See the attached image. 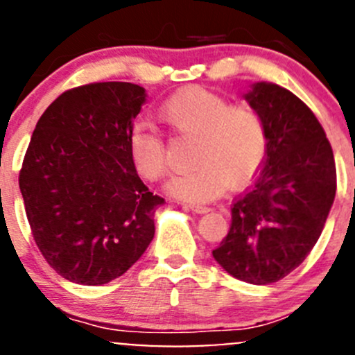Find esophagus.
<instances>
[{
    "label": "esophagus",
    "mask_w": 355,
    "mask_h": 355,
    "mask_svg": "<svg viewBox=\"0 0 355 355\" xmlns=\"http://www.w3.org/2000/svg\"><path fill=\"white\" fill-rule=\"evenodd\" d=\"M187 207L190 209V211L196 212V214H206V212L211 211V207H207V206H199V204H189Z\"/></svg>",
    "instance_id": "obj_1"
}]
</instances>
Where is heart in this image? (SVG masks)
<instances>
[{"instance_id":"heart-1","label":"heart","mask_w":355,"mask_h":355,"mask_svg":"<svg viewBox=\"0 0 355 355\" xmlns=\"http://www.w3.org/2000/svg\"><path fill=\"white\" fill-rule=\"evenodd\" d=\"M159 119L175 132L196 137V170L175 175L166 184L171 197L192 204L211 202L225 190L245 184L263 163L267 130L262 115L250 105H230L204 88L175 93L159 107ZM129 156L137 175L158 180L166 171L165 144L156 130L136 125L129 132Z\"/></svg>"}]
</instances>
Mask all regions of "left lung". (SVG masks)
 Segmentation results:
<instances>
[{"mask_svg": "<svg viewBox=\"0 0 355 355\" xmlns=\"http://www.w3.org/2000/svg\"><path fill=\"white\" fill-rule=\"evenodd\" d=\"M263 119L267 156L248 192L231 207V227L212 252L234 279L281 281L311 252L337 190L334 151L318 119L289 89L259 81L245 95Z\"/></svg>", "mask_w": 355, "mask_h": 355, "instance_id": "1", "label": "left lung"}]
</instances>
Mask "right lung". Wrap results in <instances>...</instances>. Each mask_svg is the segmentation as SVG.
Instances as JSON below:
<instances>
[{
	"mask_svg": "<svg viewBox=\"0 0 355 355\" xmlns=\"http://www.w3.org/2000/svg\"><path fill=\"white\" fill-rule=\"evenodd\" d=\"M146 89L125 81L64 92L37 122L20 192L33 240L71 282L100 286L128 272L155 236L153 196L129 156Z\"/></svg>",
	"mask_w": 355,
	"mask_h": 355,
	"instance_id": "right-lung-1",
	"label": "right lung"
}]
</instances>
